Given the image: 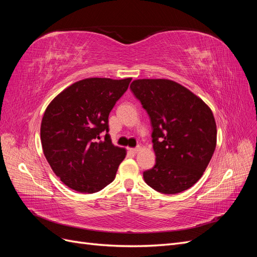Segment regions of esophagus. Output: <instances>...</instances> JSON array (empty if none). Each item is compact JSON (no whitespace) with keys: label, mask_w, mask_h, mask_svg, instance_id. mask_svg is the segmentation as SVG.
Returning a JSON list of instances; mask_svg holds the SVG:
<instances>
[{"label":"esophagus","mask_w":257,"mask_h":257,"mask_svg":"<svg viewBox=\"0 0 257 257\" xmlns=\"http://www.w3.org/2000/svg\"><path fill=\"white\" fill-rule=\"evenodd\" d=\"M139 150H141V147H136V148H131L130 151L132 153H137Z\"/></svg>","instance_id":"obj_1"}]
</instances>
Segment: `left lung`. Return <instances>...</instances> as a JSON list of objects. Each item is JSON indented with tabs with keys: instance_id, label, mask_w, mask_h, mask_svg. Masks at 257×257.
<instances>
[{
	"instance_id": "8db88e82",
	"label": "left lung",
	"mask_w": 257,
	"mask_h": 257,
	"mask_svg": "<svg viewBox=\"0 0 257 257\" xmlns=\"http://www.w3.org/2000/svg\"><path fill=\"white\" fill-rule=\"evenodd\" d=\"M131 91L150 118L155 165L146 183L163 194L190 189L203 176L216 146L211 109L195 94L168 79H138Z\"/></svg>"
}]
</instances>
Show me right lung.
<instances>
[{
	"label": "right lung",
	"mask_w": 257,
	"mask_h": 257,
	"mask_svg": "<svg viewBox=\"0 0 257 257\" xmlns=\"http://www.w3.org/2000/svg\"><path fill=\"white\" fill-rule=\"evenodd\" d=\"M132 78H88L54 98L41 125L43 151L68 188L95 193L113 181L125 150L112 145L108 116ZM106 133L104 141L101 133Z\"/></svg>",
	"instance_id": "obj_1"
}]
</instances>
